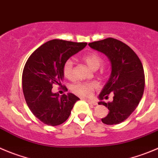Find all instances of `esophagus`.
<instances>
[{
	"label": "esophagus",
	"instance_id": "obj_1",
	"mask_svg": "<svg viewBox=\"0 0 158 158\" xmlns=\"http://www.w3.org/2000/svg\"><path fill=\"white\" fill-rule=\"evenodd\" d=\"M86 102L88 103V104H91V105H97V103L95 101H91V100H86Z\"/></svg>",
	"mask_w": 158,
	"mask_h": 158
}]
</instances>
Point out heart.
Here are the masks:
<instances>
[{
    "instance_id": "1",
    "label": "heart",
    "mask_w": 158,
    "mask_h": 158,
    "mask_svg": "<svg viewBox=\"0 0 158 158\" xmlns=\"http://www.w3.org/2000/svg\"><path fill=\"white\" fill-rule=\"evenodd\" d=\"M86 64L92 70H97L103 64V58L97 53H90L83 56L82 57ZM63 75L69 79H73V61L72 59H68L64 61L62 66ZM97 87V84L94 82H76L72 85L71 89L76 95L82 97H87L91 96L93 91Z\"/></svg>"
}]
</instances>
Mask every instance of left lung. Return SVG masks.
<instances>
[{"instance_id":"1","label":"left lung","mask_w":158,"mask_h":158,"mask_svg":"<svg viewBox=\"0 0 158 158\" xmlns=\"http://www.w3.org/2000/svg\"><path fill=\"white\" fill-rule=\"evenodd\" d=\"M92 49L105 54L110 60L111 72L107 83L99 94L100 102L109 110L101 119L106 125H116L129 117L139 104L145 86L143 64L139 57L123 42L114 38L89 43ZM110 93L114 94L111 102L105 103Z\"/></svg>"}]
</instances>
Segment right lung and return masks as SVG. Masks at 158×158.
Returning <instances> with one entry per match:
<instances>
[{
    "label": "right lung",
    "mask_w": 158,
    "mask_h": 158,
    "mask_svg": "<svg viewBox=\"0 0 158 158\" xmlns=\"http://www.w3.org/2000/svg\"><path fill=\"white\" fill-rule=\"evenodd\" d=\"M86 44L52 40L37 48L25 64L23 90L26 104L32 114L48 126H58L65 122L79 100L71 93L59 97L58 94L52 93V86H61L64 61Z\"/></svg>",
    "instance_id": "right-lung-1"
}]
</instances>
